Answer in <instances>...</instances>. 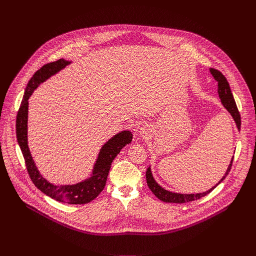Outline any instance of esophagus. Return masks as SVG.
I'll list each match as a JSON object with an SVG mask.
<instances>
[{
  "label": "esophagus",
  "instance_id": "34e87169",
  "mask_svg": "<svg viewBox=\"0 0 256 256\" xmlns=\"http://www.w3.org/2000/svg\"><path fill=\"white\" fill-rule=\"evenodd\" d=\"M140 130V132H144V130H142V128H140V130Z\"/></svg>",
  "mask_w": 256,
  "mask_h": 256
}]
</instances>
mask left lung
<instances>
[{"instance_id": "1", "label": "left lung", "mask_w": 256, "mask_h": 256, "mask_svg": "<svg viewBox=\"0 0 256 256\" xmlns=\"http://www.w3.org/2000/svg\"><path fill=\"white\" fill-rule=\"evenodd\" d=\"M212 75L214 76V78L218 82V96H220V98L222 99V103L223 105L226 107L227 110L230 112V114L233 116L235 122H236V126L238 128V130L240 128L241 126V118H240V114H239V110L237 108V105H236V102L234 100V97H233V94L231 92V89H230V86H229V83L226 79V77L222 74V72L220 70H214V68H210V70ZM233 160H234V156L232 157V160H231V163L229 164V167L225 173V175L222 177V179L218 181V184H216V186H218L221 184V182L226 178V176L229 174L230 170H231V167H232V163H233ZM146 178H147V184H148V186L149 188L151 190V192L159 198L161 200L162 202H173V204H184V202H194V200H200L202 198H204V196L208 194L214 188H216V186H214V188H212L210 190H208V192H202V194H175V192H168L164 188H162L157 182L155 181V179L153 178V175H152V172H151V168L149 167L147 169V171H146Z\"/></svg>"}]
</instances>
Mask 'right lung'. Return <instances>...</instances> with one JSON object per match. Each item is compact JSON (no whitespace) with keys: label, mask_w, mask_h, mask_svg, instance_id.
<instances>
[{"label":"right lung","mask_w":256,"mask_h":256,"mask_svg":"<svg viewBox=\"0 0 256 256\" xmlns=\"http://www.w3.org/2000/svg\"><path fill=\"white\" fill-rule=\"evenodd\" d=\"M70 62L60 58L56 62H48L42 66L28 82L25 93L19 107L16 118V134L17 140L22 151L27 172L34 186L46 196L54 200L70 204H85L96 198L103 190L107 176L110 170L112 163L120 150L126 144H130L132 138V134L128 130H124L109 140L100 150L98 159L94 165V170L89 179L74 186H54L48 182L38 172L34 161L31 157L27 144V114H28V99L34 89L48 79L56 72L64 68Z\"/></svg>","instance_id":"obj_1"}]
</instances>
